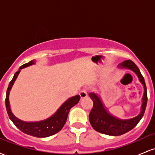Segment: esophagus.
I'll return each instance as SVG.
<instances>
[{"label": "esophagus", "instance_id": "34e87169", "mask_svg": "<svg viewBox=\"0 0 155 155\" xmlns=\"http://www.w3.org/2000/svg\"><path fill=\"white\" fill-rule=\"evenodd\" d=\"M79 95L80 97H81V98H85V97H87V91L85 90H81V92H80Z\"/></svg>", "mask_w": 155, "mask_h": 155}]
</instances>
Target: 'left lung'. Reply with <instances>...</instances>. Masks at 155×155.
<instances>
[{
  "mask_svg": "<svg viewBox=\"0 0 155 155\" xmlns=\"http://www.w3.org/2000/svg\"><path fill=\"white\" fill-rule=\"evenodd\" d=\"M117 67L120 68L130 69L136 74L143 87V95L142 97V104L139 114L133 118L122 120L109 113L105 107L99 95L94 92L89 94L90 98L93 101V107L89 115L90 122L92 127L99 133L114 136H121L136 127L144 114L147 104V92L145 81L136 64L131 60H125L119 64Z\"/></svg>",
  "mask_w": 155,
  "mask_h": 155,
  "instance_id": "left-lung-1",
  "label": "left lung"
}]
</instances>
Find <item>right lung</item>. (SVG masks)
I'll list each match as a JSON object with an SVG mask.
<instances>
[{"instance_id": "right-lung-1", "label": "right lung", "mask_w": 155, "mask_h": 155, "mask_svg": "<svg viewBox=\"0 0 155 155\" xmlns=\"http://www.w3.org/2000/svg\"><path fill=\"white\" fill-rule=\"evenodd\" d=\"M35 63V61L33 60L30 61L29 63L24 64L15 74L13 79L10 81L8 89H7L6 107L10 120L15 124L16 127L20 130L22 132L25 133V134L30 135V136L38 137V138H46V137L51 136L55 133H58L60 130L63 128L64 124L66 122L69 111L73 106H74L79 103L80 96L77 95L68 99L65 102H64L61 105V106L58 108V111L55 112L54 114L44 120L38 121V122H25V121L19 120L17 117H15L14 114L12 113L10 107L9 93L11 89H12L14 83L17 79L20 71L25 68L34 65Z\"/></svg>"}]
</instances>
